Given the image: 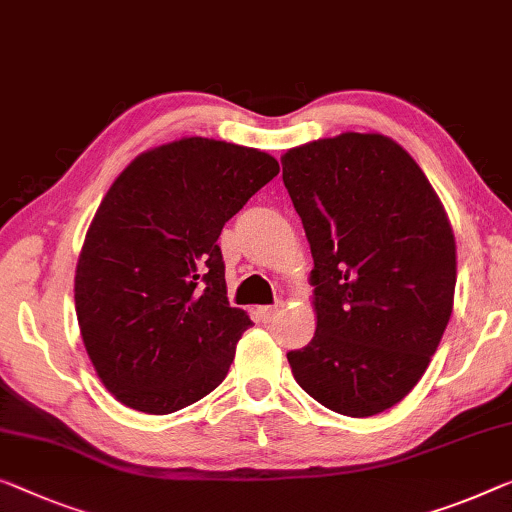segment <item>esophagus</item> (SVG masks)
<instances>
[{
  "label": "esophagus",
  "mask_w": 512,
  "mask_h": 512,
  "mask_svg": "<svg viewBox=\"0 0 512 512\" xmlns=\"http://www.w3.org/2000/svg\"><path fill=\"white\" fill-rule=\"evenodd\" d=\"M257 315L264 324H269L280 315V305H262V308H257Z\"/></svg>",
  "instance_id": "obj_1"
}]
</instances>
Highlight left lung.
Returning <instances> with one entry per match:
<instances>
[{
	"instance_id": "left-lung-1",
	"label": "left lung",
	"mask_w": 512,
	"mask_h": 512,
	"mask_svg": "<svg viewBox=\"0 0 512 512\" xmlns=\"http://www.w3.org/2000/svg\"><path fill=\"white\" fill-rule=\"evenodd\" d=\"M315 269L317 331L287 354L310 398L365 418L418 384L453 312L455 236L391 137L342 133L282 156Z\"/></svg>"
}]
</instances>
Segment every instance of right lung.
<instances>
[{
  "label": "right lung",
  "instance_id": "add662e5",
  "mask_svg": "<svg viewBox=\"0 0 512 512\" xmlns=\"http://www.w3.org/2000/svg\"><path fill=\"white\" fill-rule=\"evenodd\" d=\"M278 160L183 137L137 156L103 197L75 269L82 342L126 407L172 414L209 395L253 326L227 301L218 236Z\"/></svg>",
  "mask_w": 512,
  "mask_h": 512
}]
</instances>
